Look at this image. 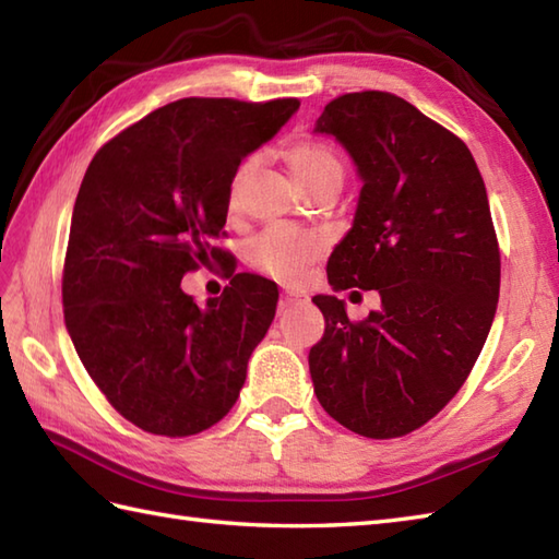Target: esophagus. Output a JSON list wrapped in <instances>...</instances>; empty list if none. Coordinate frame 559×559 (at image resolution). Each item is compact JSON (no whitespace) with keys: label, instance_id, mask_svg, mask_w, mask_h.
Wrapping results in <instances>:
<instances>
[{"label":"esophagus","instance_id":"obj_1","mask_svg":"<svg viewBox=\"0 0 559 559\" xmlns=\"http://www.w3.org/2000/svg\"><path fill=\"white\" fill-rule=\"evenodd\" d=\"M302 302H307V293H305V290H298V288H288L286 293L281 295V310H288V307L302 305Z\"/></svg>","mask_w":559,"mask_h":559}]
</instances>
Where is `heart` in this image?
Listing matches in <instances>:
<instances>
[{
  "label": "heart",
  "mask_w": 559,
  "mask_h": 559,
  "mask_svg": "<svg viewBox=\"0 0 559 559\" xmlns=\"http://www.w3.org/2000/svg\"><path fill=\"white\" fill-rule=\"evenodd\" d=\"M288 163L295 177L310 189L312 185L322 180H341L343 177V163L338 153L322 144V141H295L288 148ZM252 168V163H242L230 182V206H237V197H240V187L245 177ZM324 242L322 237L314 233L295 230L288 225H273V228L261 233L257 240L249 245V257L254 264L266 271L269 276L278 281H295L300 273L312 264V261L322 254Z\"/></svg>",
  "instance_id": "heart-1"
}]
</instances>
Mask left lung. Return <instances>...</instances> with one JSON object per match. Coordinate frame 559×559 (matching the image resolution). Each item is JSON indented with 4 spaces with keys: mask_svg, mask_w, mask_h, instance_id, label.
Returning a JSON list of instances; mask_svg holds the SVG:
<instances>
[{
    "mask_svg": "<svg viewBox=\"0 0 559 559\" xmlns=\"http://www.w3.org/2000/svg\"><path fill=\"white\" fill-rule=\"evenodd\" d=\"M314 134L334 136L362 182L329 286L382 300L350 322L336 295H314L326 322L310 350L314 394L362 437L408 435L454 399L490 334L500 249L488 192L468 146L391 93L331 100Z\"/></svg>",
    "mask_w": 559,
    "mask_h": 559,
    "instance_id": "8db88e82",
    "label": "left lung"
}]
</instances>
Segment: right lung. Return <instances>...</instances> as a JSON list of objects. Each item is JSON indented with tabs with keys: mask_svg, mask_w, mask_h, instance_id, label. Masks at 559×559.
Listing matches in <instances>:
<instances>
[{
	"mask_svg": "<svg viewBox=\"0 0 559 559\" xmlns=\"http://www.w3.org/2000/svg\"><path fill=\"white\" fill-rule=\"evenodd\" d=\"M295 98H182L146 115L91 160L71 213L64 324L117 413L153 435L187 437L228 413L249 355L276 314V283L235 273L197 305L187 271L221 261L230 182L242 158L298 112Z\"/></svg>",
	"mask_w": 559,
	"mask_h": 559,
	"instance_id": "obj_1",
	"label": "right lung"
}]
</instances>
